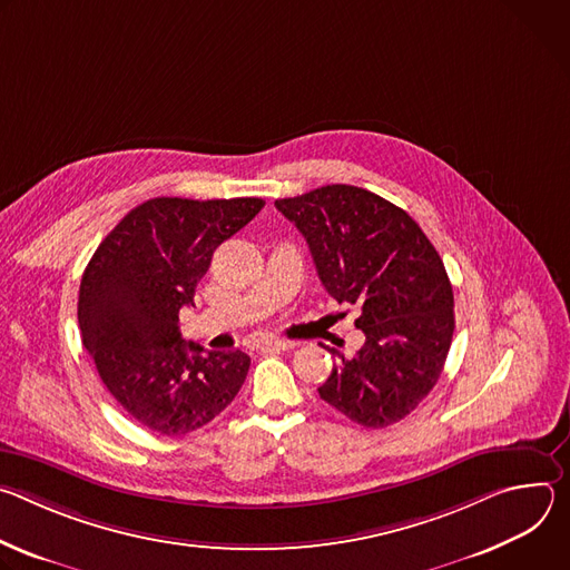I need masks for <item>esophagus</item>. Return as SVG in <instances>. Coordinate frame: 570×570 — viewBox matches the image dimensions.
<instances>
[{
  "label": "esophagus",
  "mask_w": 570,
  "mask_h": 570,
  "mask_svg": "<svg viewBox=\"0 0 570 570\" xmlns=\"http://www.w3.org/2000/svg\"><path fill=\"white\" fill-rule=\"evenodd\" d=\"M259 347L262 350H279V352H284V350H291L293 343L291 341H279V338H266V341H262Z\"/></svg>",
  "instance_id": "obj_1"
}]
</instances>
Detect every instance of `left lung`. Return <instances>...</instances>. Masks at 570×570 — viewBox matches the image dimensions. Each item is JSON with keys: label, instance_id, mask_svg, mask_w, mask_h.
<instances>
[{"label": "left lung", "instance_id": "obj_1", "mask_svg": "<svg viewBox=\"0 0 570 570\" xmlns=\"http://www.w3.org/2000/svg\"><path fill=\"white\" fill-rule=\"evenodd\" d=\"M275 207L302 232L317 277L338 304L361 306L356 356L317 392L352 422L390 426L438 383L453 330V288L422 227L401 207L352 185H327Z\"/></svg>", "mask_w": 570, "mask_h": 570}]
</instances>
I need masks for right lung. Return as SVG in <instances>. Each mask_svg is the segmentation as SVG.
I'll use <instances>...</instances> for the list:
<instances>
[{
  "label": "right lung",
  "instance_id": "add662e5",
  "mask_svg": "<svg viewBox=\"0 0 570 570\" xmlns=\"http://www.w3.org/2000/svg\"><path fill=\"white\" fill-rule=\"evenodd\" d=\"M262 198H150L101 240L78 291L83 347L121 409L144 429L180 438L220 415L250 370L240 350L205 352L180 336V308L225 238Z\"/></svg>",
  "mask_w": 570,
  "mask_h": 570
}]
</instances>
